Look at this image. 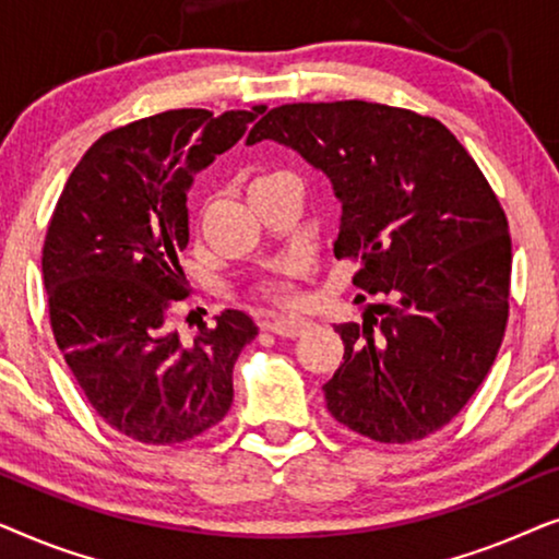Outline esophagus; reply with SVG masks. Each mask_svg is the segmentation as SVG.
Here are the masks:
<instances>
[{
	"label": "esophagus",
	"mask_w": 559,
	"mask_h": 559,
	"mask_svg": "<svg viewBox=\"0 0 559 559\" xmlns=\"http://www.w3.org/2000/svg\"><path fill=\"white\" fill-rule=\"evenodd\" d=\"M266 328L280 338H300V335L310 328V320L305 318H274Z\"/></svg>",
	"instance_id": "esophagus-1"
}]
</instances>
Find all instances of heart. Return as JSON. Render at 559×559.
Listing matches in <instances>:
<instances>
[{
  "instance_id": "obj_1",
  "label": "heart",
  "mask_w": 559,
  "mask_h": 559,
  "mask_svg": "<svg viewBox=\"0 0 559 559\" xmlns=\"http://www.w3.org/2000/svg\"><path fill=\"white\" fill-rule=\"evenodd\" d=\"M264 178H270V175H264ZM259 293H262V297H266V300H285L287 287L285 282H264V285L259 287Z\"/></svg>"
}]
</instances>
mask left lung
<instances>
[{
  "mask_svg": "<svg viewBox=\"0 0 559 559\" xmlns=\"http://www.w3.org/2000/svg\"><path fill=\"white\" fill-rule=\"evenodd\" d=\"M300 152L343 205L335 257L386 295L341 323L328 412L373 442L423 440L461 412L509 320V221L476 159L432 117L371 102L282 104L251 129Z\"/></svg>",
  "mask_w": 559,
  "mask_h": 559,
  "instance_id": "8db88e82",
  "label": "left lung"
}]
</instances>
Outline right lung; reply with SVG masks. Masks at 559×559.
<instances>
[{
  "mask_svg": "<svg viewBox=\"0 0 559 559\" xmlns=\"http://www.w3.org/2000/svg\"><path fill=\"white\" fill-rule=\"evenodd\" d=\"M264 109H173L111 129L52 211L43 243L52 335L96 415L144 445L193 440L231 409V371L254 320L226 310L186 341L170 310L188 297L178 254L190 180Z\"/></svg>",
  "mask_w": 559,
  "mask_h": 559,
  "instance_id": "right-lung-1",
  "label": "right lung"
}]
</instances>
